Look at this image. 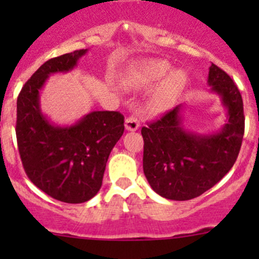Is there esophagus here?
<instances>
[{"label": "esophagus", "instance_id": "1", "mask_svg": "<svg viewBox=\"0 0 259 259\" xmlns=\"http://www.w3.org/2000/svg\"><path fill=\"white\" fill-rule=\"evenodd\" d=\"M139 119H138V116L135 114L130 115V116L126 117V120H125V129H126L127 132H135V130L139 129Z\"/></svg>", "mask_w": 259, "mask_h": 259}]
</instances>
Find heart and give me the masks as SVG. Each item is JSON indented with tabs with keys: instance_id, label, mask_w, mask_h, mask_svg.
<instances>
[{
	"instance_id": "b5f03b06",
	"label": "heart",
	"mask_w": 259,
	"mask_h": 259,
	"mask_svg": "<svg viewBox=\"0 0 259 259\" xmlns=\"http://www.w3.org/2000/svg\"><path fill=\"white\" fill-rule=\"evenodd\" d=\"M171 65L164 60H149L132 70L124 79V85L130 89L145 88L160 81L149 93L146 108L151 113H160L170 108L178 99L187 83V75L180 70L171 73Z\"/></svg>"
}]
</instances>
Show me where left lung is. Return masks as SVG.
Masks as SVG:
<instances>
[{"label": "left lung", "mask_w": 259, "mask_h": 259, "mask_svg": "<svg viewBox=\"0 0 259 259\" xmlns=\"http://www.w3.org/2000/svg\"><path fill=\"white\" fill-rule=\"evenodd\" d=\"M208 85L227 110V122L219 132L198 134L185 129L182 104L142 129L144 174L154 192L166 199L199 197L231 170L241 150L244 114L238 88L214 64Z\"/></svg>", "instance_id": "obj_1"}]
</instances>
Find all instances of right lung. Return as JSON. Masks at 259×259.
Returning a JSON list of instances; mask_svg holds the SVG:
<instances>
[{"instance_id": "right-lung-1", "label": "right lung", "mask_w": 259, "mask_h": 259, "mask_svg": "<svg viewBox=\"0 0 259 259\" xmlns=\"http://www.w3.org/2000/svg\"><path fill=\"white\" fill-rule=\"evenodd\" d=\"M86 52L46 61L17 98L16 137L26 174L44 193L71 204L98 194L109 155L124 133V116L117 111H91L67 126L54 125L41 111L40 90L48 77L71 71Z\"/></svg>"}]
</instances>
